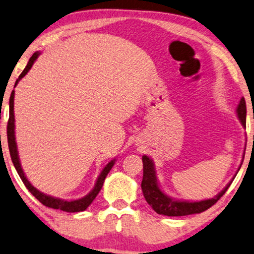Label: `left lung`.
Wrapping results in <instances>:
<instances>
[{"instance_id":"obj_1","label":"left lung","mask_w":254,"mask_h":254,"mask_svg":"<svg viewBox=\"0 0 254 254\" xmlns=\"http://www.w3.org/2000/svg\"><path fill=\"white\" fill-rule=\"evenodd\" d=\"M237 116L240 118L243 126H246V103L244 97L241 98L240 104L237 106ZM244 158V157H243ZM143 161V180L141 188L144 194L145 200L151 206L158 214H163L167 216H183L196 214L206 211L207 208L213 206L220 198H221L227 189L229 188L233 180L228 183L227 187L219 194H216L214 198L200 201H186V200H175L166 196L163 191L160 190L158 186L156 171H154L153 161L148 156L142 157ZM242 166V165H241ZM240 171V170H238Z\"/></svg>"}]
</instances>
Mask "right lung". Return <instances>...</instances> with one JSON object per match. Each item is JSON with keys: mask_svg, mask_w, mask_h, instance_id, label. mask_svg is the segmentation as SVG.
Segmentation results:
<instances>
[{"mask_svg": "<svg viewBox=\"0 0 254 254\" xmlns=\"http://www.w3.org/2000/svg\"><path fill=\"white\" fill-rule=\"evenodd\" d=\"M40 53L36 51V53L33 54V56L29 58L28 63L26 65V67L24 68V71L21 72V74L19 75V78L17 79L14 86H17V83L19 80L25 76V74L31 69L32 65L34 64V62L36 61V58L39 57ZM13 98H14V90H12V93L10 95V101H9V121H8V127H6V135H8V145H9V151H10V156H11V160H12L13 166L16 168V171L18 172V175L20 176L21 181L24 182V185L26 188L28 189L29 192H31L33 196H34L36 199H38L40 203H42L45 206L50 207V208H55V209H61V211H65L68 213H74V212H82L86 209L89 205L93 203V200L96 198V196L100 192L103 183H104V180L106 178V175L109 174V172L111 171V168L115 165V159L110 161V163L106 165L104 167V170L101 172L100 176H98L96 185H95L94 189L90 191L87 196H84L83 198H80V199L76 200H64V199H60V198H55L51 196H48L46 193H42L41 191H39L36 188H34L29 181L27 180L26 176H25V173L23 171V168L20 166V161H19V157H18V151H17V144H16V138H14V115H13Z\"/></svg>", "mask_w": 254, "mask_h": 254, "instance_id": "right-lung-1", "label": "right lung"}]
</instances>
